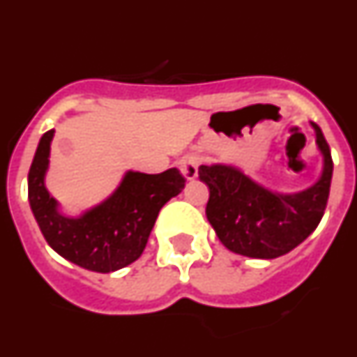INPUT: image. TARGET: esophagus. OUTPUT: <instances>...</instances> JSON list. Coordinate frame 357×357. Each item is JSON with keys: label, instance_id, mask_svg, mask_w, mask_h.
Listing matches in <instances>:
<instances>
[{"label": "esophagus", "instance_id": "34e87169", "mask_svg": "<svg viewBox=\"0 0 357 357\" xmlns=\"http://www.w3.org/2000/svg\"><path fill=\"white\" fill-rule=\"evenodd\" d=\"M198 164H200V157L197 153H189L181 160V173L184 175V178L193 181L198 175Z\"/></svg>", "mask_w": 357, "mask_h": 357}]
</instances>
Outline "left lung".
I'll return each mask as SVG.
<instances>
[{
    "label": "left lung",
    "mask_w": 357,
    "mask_h": 357,
    "mask_svg": "<svg viewBox=\"0 0 357 357\" xmlns=\"http://www.w3.org/2000/svg\"><path fill=\"white\" fill-rule=\"evenodd\" d=\"M311 125L324 155V169L320 178L304 191L273 193L229 164L198 168L200 181L209 188L207 220L230 252L275 259L298 247L318 227L329 198L333 157L320 127Z\"/></svg>",
    "instance_id": "left-lung-1"
}]
</instances>
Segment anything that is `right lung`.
<instances>
[{"label":"right lung","instance_id":"right-lung-1","mask_svg":"<svg viewBox=\"0 0 357 357\" xmlns=\"http://www.w3.org/2000/svg\"><path fill=\"white\" fill-rule=\"evenodd\" d=\"M53 134L40 137L28 173V200L44 239L64 259L91 272H116L139 259L159 211L184 189V176L176 168L159 175L127 172L100 206L78 218L66 216L44 185Z\"/></svg>","mask_w":357,"mask_h":357}]
</instances>
